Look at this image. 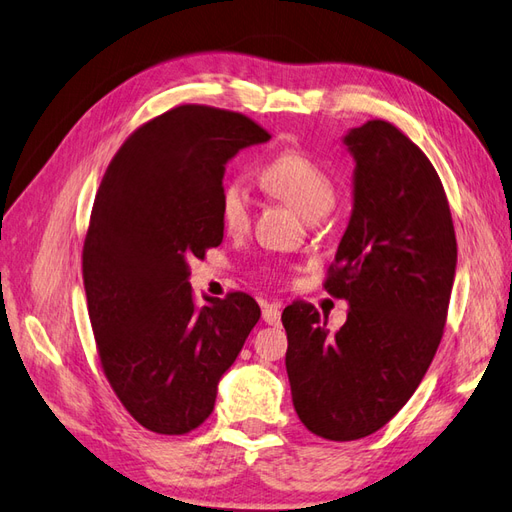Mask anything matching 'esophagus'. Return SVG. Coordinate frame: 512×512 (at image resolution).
<instances>
[{"label": "esophagus", "mask_w": 512, "mask_h": 512, "mask_svg": "<svg viewBox=\"0 0 512 512\" xmlns=\"http://www.w3.org/2000/svg\"><path fill=\"white\" fill-rule=\"evenodd\" d=\"M280 317H282V310L278 304H265L263 306V319L269 326H280Z\"/></svg>", "instance_id": "1"}]
</instances>
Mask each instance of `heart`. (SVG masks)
Masks as SVG:
<instances>
[{
  "label": "heart",
  "instance_id": "1",
  "mask_svg": "<svg viewBox=\"0 0 512 512\" xmlns=\"http://www.w3.org/2000/svg\"><path fill=\"white\" fill-rule=\"evenodd\" d=\"M260 182L273 195L286 199L306 219L326 215L336 202L334 182L317 162L299 149H286L260 169ZM219 217L228 232H243L252 219V195L239 180L221 186Z\"/></svg>",
  "mask_w": 512,
  "mask_h": 512
}]
</instances>
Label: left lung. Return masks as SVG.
<instances>
[{
    "label": "left lung",
    "instance_id": "left-lung-1",
    "mask_svg": "<svg viewBox=\"0 0 512 512\" xmlns=\"http://www.w3.org/2000/svg\"><path fill=\"white\" fill-rule=\"evenodd\" d=\"M354 156V208L326 291L350 304L330 332L313 304L282 323L297 417L330 441L380 430L410 400L441 343L456 273V234L439 173L393 123L343 136Z\"/></svg>",
    "mask_w": 512,
    "mask_h": 512
}]
</instances>
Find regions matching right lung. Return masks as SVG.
Wrapping results in <instances>:
<instances>
[{"mask_svg":"<svg viewBox=\"0 0 512 512\" xmlns=\"http://www.w3.org/2000/svg\"><path fill=\"white\" fill-rule=\"evenodd\" d=\"M269 139L239 112L178 106L132 132L99 184L82 252L86 302L112 391L147 430L204 423L260 319L247 293L197 306L189 258L223 241L226 162Z\"/></svg>","mask_w":512,"mask_h":512,"instance_id":"add662e5","label":"right lung"}]
</instances>
